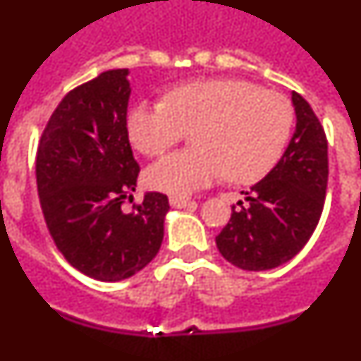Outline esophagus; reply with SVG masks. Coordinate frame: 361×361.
Listing matches in <instances>:
<instances>
[{
  "instance_id": "obj_1",
  "label": "esophagus",
  "mask_w": 361,
  "mask_h": 361,
  "mask_svg": "<svg viewBox=\"0 0 361 361\" xmlns=\"http://www.w3.org/2000/svg\"><path fill=\"white\" fill-rule=\"evenodd\" d=\"M193 200L190 197H183V195H171L170 197V204L173 208H186L188 204H191Z\"/></svg>"
}]
</instances>
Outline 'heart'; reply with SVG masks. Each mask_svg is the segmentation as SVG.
Listing matches in <instances>:
<instances>
[{
  "label": "heart",
  "mask_w": 361,
  "mask_h": 361,
  "mask_svg": "<svg viewBox=\"0 0 361 361\" xmlns=\"http://www.w3.org/2000/svg\"><path fill=\"white\" fill-rule=\"evenodd\" d=\"M295 108L286 95L242 79L180 85L166 101L139 103L128 114V137L148 157L162 155L188 132L197 149L166 155L146 171V183L168 193L199 190L220 173L231 184L266 178L291 141Z\"/></svg>",
  "instance_id": "1"
}]
</instances>
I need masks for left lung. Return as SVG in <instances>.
Returning a JSON list of instances; mask_svg holds the SVG:
<instances>
[{
	"label": "left lung",
	"instance_id": "1",
	"mask_svg": "<svg viewBox=\"0 0 361 361\" xmlns=\"http://www.w3.org/2000/svg\"><path fill=\"white\" fill-rule=\"evenodd\" d=\"M296 130L276 168L245 191L247 204L231 208V219L215 238L220 255L245 271L282 266L317 229L327 191V137L309 103L291 95ZM244 193V191H242Z\"/></svg>",
	"mask_w": 361,
	"mask_h": 361
}]
</instances>
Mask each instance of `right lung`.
Segmentation results:
<instances>
[{"label":"right lung","mask_w":361,"mask_h":361,"mask_svg":"<svg viewBox=\"0 0 361 361\" xmlns=\"http://www.w3.org/2000/svg\"><path fill=\"white\" fill-rule=\"evenodd\" d=\"M128 68L75 86L57 104L36 155L37 195L54 244L90 279L119 282L148 266L164 237L168 197L146 193L130 213L137 175L126 128Z\"/></svg>","instance_id":"1"}]
</instances>
